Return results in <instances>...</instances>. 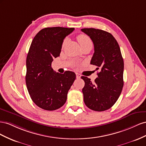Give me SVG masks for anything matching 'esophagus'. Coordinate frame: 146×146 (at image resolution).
Returning a JSON list of instances; mask_svg holds the SVG:
<instances>
[{"label": "esophagus", "instance_id": "obj_1", "mask_svg": "<svg viewBox=\"0 0 146 146\" xmlns=\"http://www.w3.org/2000/svg\"><path fill=\"white\" fill-rule=\"evenodd\" d=\"M76 78H78V79H80L81 76V74L78 73H76Z\"/></svg>", "mask_w": 146, "mask_h": 146}]
</instances>
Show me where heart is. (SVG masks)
Instances as JSON below:
<instances>
[{
    "mask_svg": "<svg viewBox=\"0 0 146 146\" xmlns=\"http://www.w3.org/2000/svg\"><path fill=\"white\" fill-rule=\"evenodd\" d=\"M78 40L80 43L81 46H82L84 44H89V43H92V41L90 40V38L89 37L85 35V34H80L77 37ZM66 41H67V38H66L64 40V42H63V46L65 45V44L66 43Z\"/></svg>",
    "mask_w": 146,
    "mask_h": 146,
    "instance_id": "heart-1",
    "label": "heart"
}]
</instances>
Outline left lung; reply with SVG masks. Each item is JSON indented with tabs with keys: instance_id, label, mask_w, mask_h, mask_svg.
Wrapping results in <instances>:
<instances>
[{
	"instance_id": "obj_1",
	"label": "left lung",
	"mask_w": 146,
	"mask_h": 146,
	"mask_svg": "<svg viewBox=\"0 0 146 146\" xmlns=\"http://www.w3.org/2000/svg\"><path fill=\"white\" fill-rule=\"evenodd\" d=\"M94 45L90 64L96 65L98 77L94 82L81 76L85 105L95 111L110 109L117 102L123 86V60L117 41L110 33L94 28L82 29Z\"/></svg>"
}]
</instances>
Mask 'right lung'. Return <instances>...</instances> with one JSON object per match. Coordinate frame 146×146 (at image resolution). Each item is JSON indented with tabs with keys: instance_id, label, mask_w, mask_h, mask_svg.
<instances>
[{
	"instance_id": "add662e5",
	"label": "right lung",
	"mask_w": 146,
	"mask_h": 146,
	"mask_svg": "<svg viewBox=\"0 0 146 146\" xmlns=\"http://www.w3.org/2000/svg\"><path fill=\"white\" fill-rule=\"evenodd\" d=\"M74 28L62 27L41 29L33 39L26 59V82L32 101L40 108L54 111L63 106L76 79L73 72L56 73L51 67L59 57L65 37Z\"/></svg>"
}]
</instances>
